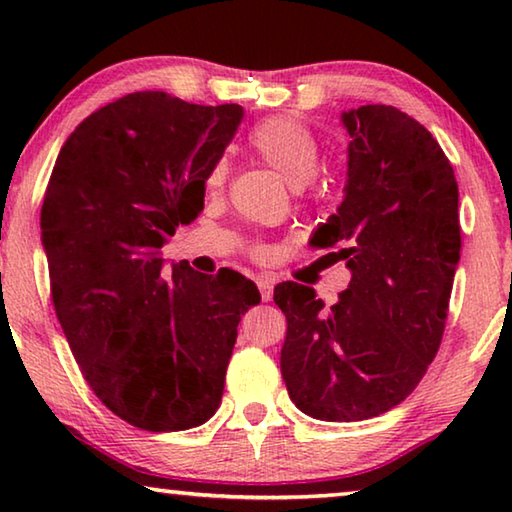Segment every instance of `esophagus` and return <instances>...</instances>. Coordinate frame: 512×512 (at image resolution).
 Masks as SVG:
<instances>
[{"instance_id":"34e87169","label":"esophagus","mask_w":512,"mask_h":512,"mask_svg":"<svg viewBox=\"0 0 512 512\" xmlns=\"http://www.w3.org/2000/svg\"><path fill=\"white\" fill-rule=\"evenodd\" d=\"M257 287H259V293H262V300L268 302L273 298V280L268 275H262L257 280Z\"/></svg>"}]
</instances>
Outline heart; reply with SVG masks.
Returning <instances> with one entry per match:
<instances>
[{
  "mask_svg": "<svg viewBox=\"0 0 512 512\" xmlns=\"http://www.w3.org/2000/svg\"><path fill=\"white\" fill-rule=\"evenodd\" d=\"M250 146L266 167H271L277 176L291 189H305L314 180L318 171V142L314 133L298 119L273 117L253 128ZM228 167L225 162H216L207 178L212 189L221 187Z\"/></svg>",
  "mask_w": 512,
  "mask_h": 512,
  "instance_id": "1",
  "label": "heart"
}]
</instances>
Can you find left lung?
Instances as JSON below:
<instances>
[{
	"label": "left lung",
	"mask_w": 512,
	"mask_h": 512,
	"mask_svg": "<svg viewBox=\"0 0 512 512\" xmlns=\"http://www.w3.org/2000/svg\"><path fill=\"white\" fill-rule=\"evenodd\" d=\"M350 135L343 201L311 235L341 244L348 289L334 305L275 287L287 316L280 370L302 413L359 422L404 402L438 352L461 259L458 185L440 144L393 106L341 112Z\"/></svg>",
	"instance_id": "1"
}]
</instances>
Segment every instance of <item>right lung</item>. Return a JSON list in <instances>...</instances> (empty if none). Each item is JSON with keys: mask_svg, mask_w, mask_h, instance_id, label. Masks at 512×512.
<instances>
[{"mask_svg": "<svg viewBox=\"0 0 512 512\" xmlns=\"http://www.w3.org/2000/svg\"><path fill=\"white\" fill-rule=\"evenodd\" d=\"M244 119L237 103L196 106L126 94L67 137L42 203L51 298L85 381L146 431H183L221 404L237 325L255 282L160 257L203 210L205 180Z\"/></svg>", "mask_w": 512, "mask_h": 512, "instance_id": "right-lung-1", "label": "right lung"}]
</instances>
